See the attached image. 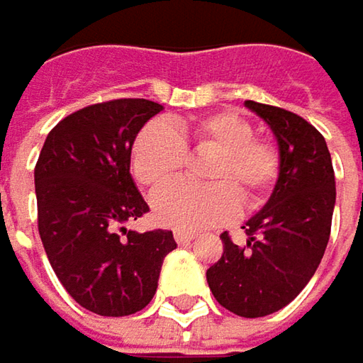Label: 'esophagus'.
Segmentation results:
<instances>
[{
	"instance_id": "esophagus-1",
	"label": "esophagus",
	"mask_w": 363,
	"mask_h": 363,
	"mask_svg": "<svg viewBox=\"0 0 363 363\" xmlns=\"http://www.w3.org/2000/svg\"><path fill=\"white\" fill-rule=\"evenodd\" d=\"M173 238H175L177 244H190V242L194 240V235H192V233H186V231H175Z\"/></svg>"
}]
</instances>
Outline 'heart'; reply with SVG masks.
<instances>
[{"instance_id": "heart-1", "label": "heart", "mask_w": 363, "mask_h": 363, "mask_svg": "<svg viewBox=\"0 0 363 363\" xmlns=\"http://www.w3.org/2000/svg\"><path fill=\"white\" fill-rule=\"evenodd\" d=\"M188 146L215 150L206 167V177L213 184L179 182L152 196L159 223L179 231H202L231 220L240 208V198L246 206H258L279 175L277 148L254 136L246 117L215 111L175 128L161 121L148 123L132 146L136 182L157 190L175 179L186 167Z\"/></svg>"}]
</instances>
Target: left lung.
<instances>
[{
    "label": "left lung",
    "instance_id": "1",
    "mask_svg": "<svg viewBox=\"0 0 363 363\" xmlns=\"http://www.w3.org/2000/svg\"><path fill=\"white\" fill-rule=\"evenodd\" d=\"M272 130L279 146V177L269 202L242 227L238 246L220 235L223 256L206 271L215 299L244 318L285 308L316 272L330 235L335 171L324 136L287 109L246 101Z\"/></svg>",
    "mask_w": 363,
    "mask_h": 363
}]
</instances>
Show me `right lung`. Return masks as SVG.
I'll return each instance as SVG.
<instances>
[{
    "label": "right lung",
    "mask_w": 363,
    "mask_h": 363,
    "mask_svg": "<svg viewBox=\"0 0 363 363\" xmlns=\"http://www.w3.org/2000/svg\"><path fill=\"white\" fill-rule=\"evenodd\" d=\"M163 111L146 99H116L64 117L35 167L39 235L65 291L99 316H130L152 299L163 260L177 244L167 229L132 231L148 213L130 175L132 144Z\"/></svg>",
    "instance_id": "obj_1"
}]
</instances>
